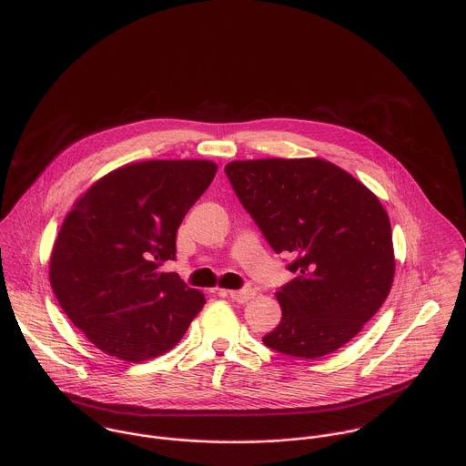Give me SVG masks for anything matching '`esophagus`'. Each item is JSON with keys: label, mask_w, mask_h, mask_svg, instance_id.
<instances>
[{"label": "esophagus", "mask_w": 466, "mask_h": 466, "mask_svg": "<svg viewBox=\"0 0 466 466\" xmlns=\"http://www.w3.org/2000/svg\"><path fill=\"white\" fill-rule=\"evenodd\" d=\"M227 294H228V298H232L238 303H247L256 296V290L247 287V289H241V290H228Z\"/></svg>", "instance_id": "obj_1"}]
</instances>
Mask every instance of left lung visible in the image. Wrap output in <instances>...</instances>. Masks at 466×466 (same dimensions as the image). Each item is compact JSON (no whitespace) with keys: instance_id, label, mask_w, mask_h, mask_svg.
Segmentation results:
<instances>
[{"instance_id":"8db88e82","label":"left lung","mask_w":466,"mask_h":466,"mask_svg":"<svg viewBox=\"0 0 466 466\" xmlns=\"http://www.w3.org/2000/svg\"><path fill=\"white\" fill-rule=\"evenodd\" d=\"M245 210L296 274L276 294L283 318L263 343L316 360L336 352L385 303L396 272L392 228L361 181L319 157L225 167Z\"/></svg>"}]
</instances>
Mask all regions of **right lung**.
<instances>
[{"mask_svg":"<svg viewBox=\"0 0 466 466\" xmlns=\"http://www.w3.org/2000/svg\"><path fill=\"white\" fill-rule=\"evenodd\" d=\"M205 159H152L97 179L66 214L50 256V285L68 319L128 363L170 350L205 305L176 272V232L216 176Z\"/></svg>","mask_w":466,"mask_h":466,"instance_id":"add662e5","label":"right lung"}]
</instances>
